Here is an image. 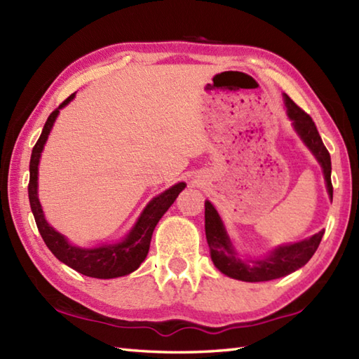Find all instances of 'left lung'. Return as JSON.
<instances>
[{
    "mask_svg": "<svg viewBox=\"0 0 359 359\" xmlns=\"http://www.w3.org/2000/svg\"><path fill=\"white\" fill-rule=\"evenodd\" d=\"M284 98L288 117L293 120L296 133L301 135L304 143L307 144L309 149L313 152L318 162L323 166L327 189H329L330 199H333V185L330 177L332 160L329 151H327L321 140V135L318 133L315 121L311 120L309 114L304 112L287 94H284ZM205 234H207V242L211 251L212 262H215V265L220 271L233 279L245 282H262L287 276V274L293 273L306 265L310 261V257L315 255L319 243H321L324 230L315 236H311L310 239L279 247L266 257L242 262L239 257H236L238 253H236L231 247V242L228 239L224 224L222 220H220L217 211L207 201L205 202Z\"/></svg>",
    "mask_w": 359,
    "mask_h": 359,
    "instance_id": "obj_1",
    "label": "left lung"
}]
</instances>
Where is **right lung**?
<instances>
[{
    "mask_svg": "<svg viewBox=\"0 0 359 359\" xmlns=\"http://www.w3.org/2000/svg\"><path fill=\"white\" fill-rule=\"evenodd\" d=\"M74 95L75 94H71L58 106V109L50 112V116L44 123L40 139L36 140L32 149L29 165L30 177L27 187L30 208H32L38 231H40L44 243L48 245V248L52 251L53 256H55L58 261H62L75 271L90 278L111 279L125 276V274H129L139 269L140 264L144 261V257H147L149 251L152 231H154L160 217L165 215L168 208H170L174 201L177 199L179 193L185 188V184L180 182V184L171 187L170 189H166L165 193L154 197V199L148 203V207L143 210L142 216L133 228V231L129 233V236L123 242L116 243V245H103L100 248H79L69 245L62 234L57 233L48 222H46L41 205L36 194V179L41 151L46 140H48L53 121H55L60 109L65 108V106L72 100Z\"/></svg>",
    "mask_w": 359,
    "mask_h": 359,
    "instance_id": "right-lung-1",
    "label": "right lung"
}]
</instances>
